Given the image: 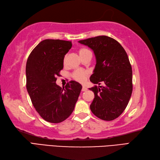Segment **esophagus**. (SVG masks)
I'll return each instance as SVG.
<instances>
[{
  "label": "esophagus",
  "instance_id": "esophagus-1",
  "mask_svg": "<svg viewBox=\"0 0 160 160\" xmlns=\"http://www.w3.org/2000/svg\"><path fill=\"white\" fill-rule=\"evenodd\" d=\"M82 91H87V88L84 87V86H83L82 87Z\"/></svg>",
  "mask_w": 160,
  "mask_h": 160
}]
</instances>
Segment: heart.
I'll list each match as a JSON object with an SVG mask.
<instances>
[{"label":"heart","instance_id":"b5f03b06","mask_svg":"<svg viewBox=\"0 0 160 160\" xmlns=\"http://www.w3.org/2000/svg\"><path fill=\"white\" fill-rule=\"evenodd\" d=\"M88 52H89V51L85 48H82L79 50V54H80V57L84 56ZM66 61H67V57H64V64L66 63ZM86 76H87V73L85 72V71H84L83 70H76V71H74L72 74V76L74 79L78 81V82H83V81L85 80Z\"/></svg>","mask_w":160,"mask_h":160}]
</instances>
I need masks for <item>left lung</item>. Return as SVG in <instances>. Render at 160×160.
Listing matches in <instances>:
<instances>
[{"instance_id": "left-lung-1", "label": "left lung", "mask_w": 160, "mask_h": 160, "mask_svg": "<svg viewBox=\"0 0 160 160\" xmlns=\"http://www.w3.org/2000/svg\"><path fill=\"white\" fill-rule=\"evenodd\" d=\"M93 50L96 64L90 81L98 87L89 88L95 97L90 105L101 120L111 121L123 113L132 91V68L127 52L116 40L107 36L79 40ZM103 85L100 86V83Z\"/></svg>"}]
</instances>
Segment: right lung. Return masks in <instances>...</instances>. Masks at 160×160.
Wrapping results in <instances>:
<instances>
[{
	"label": "right lung",
	"mask_w": 160,
	"mask_h": 160,
	"mask_svg": "<svg viewBox=\"0 0 160 160\" xmlns=\"http://www.w3.org/2000/svg\"><path fill=\"white\" fill-rule=\"evenodd\" d=\"M71 47V41L44 40L27 61V90L36 111L51 123H60L69 117L82 88L73 80L63 89L56 83L63 69L64 56Z\"/></svg>",
	"instance_id": "obj_1"
}]
</instances>
